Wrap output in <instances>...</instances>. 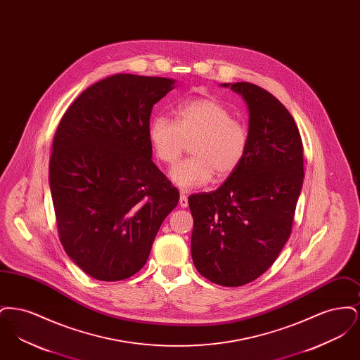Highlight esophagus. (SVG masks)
I'll list each match as a JSON object with an SVG mask.
<instances>
[{"mask_svg":"<svg viewBox=\"0 0 360 360\" xmlns=\"http://www.w3.org/2000/svg\"><path fill=\"white\" fill-rule=\"evenodd\" d=\"M179 205L181 207H186L188 205V197L184 193L179 195Z\"/></svg>","mask_w":360,"mask_h":360,"instance_id":"esophagus-1","label":"esophagus"}]
</instances>
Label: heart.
Segmentation results:
<instances>
[{
    "label": "heart",
    "mask_w": 360,
    "mask_h": 360,
    "mask_svg": "<svg viewBox=\"0 0 360 360\" xmlns=\"http://www.w3.org/2000/svg\"><path fill=\"white\" fill-rule=\"evenodd\" d=\"M148 136L156 158L166 165H174L185 151L186 141H191V156L170 172L172 182L182 188L202 186L213 175L219 181L229 178L244 162L250 147L247 125L212 97L182 103L175 121L156 117Z\"/></svg>",
    "instance_id": "1"
}]
</instances>
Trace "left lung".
I'll list each match as a JSON object with an SVG mask.
<instances>
[{"instance_id": "1", "label": "left lung", "mask_w": 360, "mask_h": 360, "mask_svg": "<svg viewBox=\"0 0 360 360\" xmlns=\"http://www.w3.org/2000/svg\"><path fill=\"white\" fill-rule=\"evenodd\" d=\"M245 100L250 147L217 190L188 197L197 271L226 288L255 281L273 266L291 235L304 182V147L289 110L250 82L223 84Z\"/></svg>"}]
</instances>
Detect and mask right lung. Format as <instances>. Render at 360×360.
I'll return each instance as SVG.
<instances>
[{"label": "right lung", "mask_w": 360, "mask_h": 360, "mask_svg": "<svg viewBox=\"0 0 360 360\" xmlns=\"http://www.w3.org/2000/svg\"><path fill=\"white\" fill-rule=\"evenodd\" d=\"M172 87L169 78L108 77L81 93L56 128L50 188L59 239L94 279L140 271L179 201L151 160L148 136L153 108Z\"/></svg>", "instance_id": "right-lung-1"}]
</instances>
